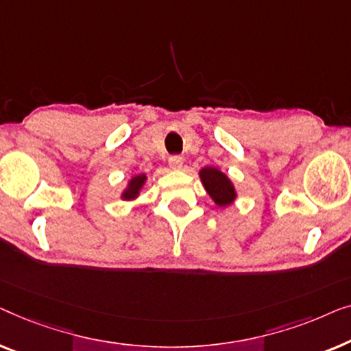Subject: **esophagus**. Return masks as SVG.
<instances>
[{"label":"esophagus","instance_id":"34e87169","mask_svg":"<svg viewBox=\"0 0 351 351\" xmlns=\"http://www.w3.org/2000/svg\"><path fill=\"white\" fill-rule=\"evenodd\" d=\"M182 162H184V159H182L181 156H171L170 159H169L170 169H173V170H181V169H182Z\"/></svg>","mask_w":351,"mask_h":351}]
</instances>
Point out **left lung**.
<instances>
[{"instance_id": "left-lung-1", "label": "left lung", "mask_w": 351, "mask_h": 351, "mask_svg": "<svg viewBox=\"0 0 351 351\" xmlns=\"http://www.w3.org/2000/svg\"><path fill=\"white\" fill-rule=\"evenodd\" d=\"M200 178L206 192H208L211 199H213L219 206H226L234 202L235 189L234 186H232V182L229 181V178H227L223 171L213 169V167H205V169L200 171Z\"/></svg>"}]
</instances>
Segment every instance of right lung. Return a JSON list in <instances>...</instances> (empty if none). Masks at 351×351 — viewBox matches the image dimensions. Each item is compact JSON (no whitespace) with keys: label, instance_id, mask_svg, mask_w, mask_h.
<instances>
[{"label":"right lung","instance_id":"obj_1","mask_svg":"<svg viewBox=\"0 0 351 351\" xmlns=\"http://www.w3.org/2000/svg\"><path fill=\"white\" fill-rule=\"evenodd\" d=\"M145 180H146L145 175H138L135 178H132L130 184H128V189L124 192V194H122V197H124L125 200L135 199L136 194H138V191L141 189V186H143V182H145Z\"/></svg>","mask_w":351,"mask_h":351}]
</instances>
